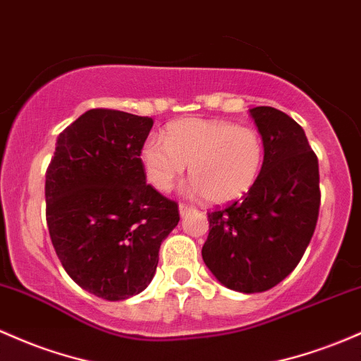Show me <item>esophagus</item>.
I'll use <instances>...</instances> for the list:
<instances>
[{
    "label": "esophagus",
    "instance_id": "1",
    "mask_svg": "<svg viewBox=\"0 0 361 361\" xmlns=\"http://www.w3.org/2000/svg\"><path fill=\"white\" fill-rule=\"evenodd\" d=\"M178 209H180L181 216H185V214L192 211V207H190V205H187V204H180V207H178Z\"/></svg>",
    "mask_w": 361,
    "mask_h": 361
}]
</instances>
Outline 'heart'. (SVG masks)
I'll list each match as a JSON object with an SVG mask.
<instances>
[{
	"mask_svg": "<svg viewBox=\"0 0 361 361\" xmlns=\"http://www.w3.org/2000/svg\"><path fill=\"white\" fill-rule=\"evenodd\" d=\"M162 137H149L140 149L145 176L159 192H169L190 164V195L229 204L250 192L264 168V140L252 126L183 118L169 123Z\"/></svg>",
	"mask_w": 361,
	"mask_h": 361,
	"instance_id": "1",
	"label": "heart"
}]
</instances>
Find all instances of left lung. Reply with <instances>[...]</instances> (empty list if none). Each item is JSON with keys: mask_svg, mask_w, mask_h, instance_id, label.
Instances as JSON below:
<instances>
[{"mask_svg": "<svg viewBox=\"0 0 361 361\" xmlns=\"http://www.w3.org/2000/svg\"><path fill=\"white\" fill-rule=\"evenodd\" d=\"M264 140L259 180L241 200L209 212L202 259L221 284L262 293L302 260L319 219V161L303 128L271 106L250 109Z\"/></svg>", "mask_w": 361, "mask_h": 361, "instance_id": "left-lung-1", "label": "left lung"}]
</instances>
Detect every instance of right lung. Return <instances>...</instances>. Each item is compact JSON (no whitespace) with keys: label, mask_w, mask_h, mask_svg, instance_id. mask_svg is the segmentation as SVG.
I'll return each instance as SVG.
<instances>
[{"label":"right lung","mask_w":361,"mask_h":361,"mask_svg":"<svg viewBox=\"0 0 361 361\" xmlns=\"http://www.w3.org/2000/svg\"><path fill=\"white\" fill-rule=\"evenodd\" d=\"M152 118L90 109L66 126L46 171V219L56 255L85 291L109 302L138 295L180 221L176 202L145 183Z\"/></svg>","instance_id":"1"}]
</instances>
